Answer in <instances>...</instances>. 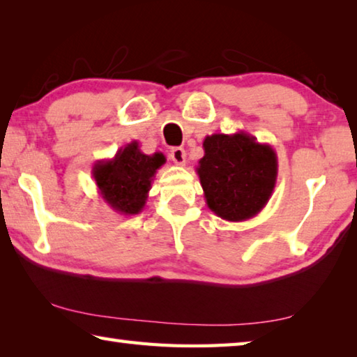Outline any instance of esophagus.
I'll use <instances>...</instances> for the list:
<instances>
[{
	"label": "esophagus",
	"mask_w": 357,
	"mask_h": 357,
	"mask_svg": "<svg viewBox=\"0 0 357 357\" xmlns=\"http://www.w3.org/2000/svg\"><path fill=\"white\" fill-rule=\"evenodd\" d=\"M170 159L176 165H184L185 164V151L183 148H173L170 153Z\"/></svg>",
	"instance_id": "1"
}]
</instances>
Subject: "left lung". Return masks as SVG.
I'll return each instance as SVG.
<instances>
[{
	"label": "left lung",
	"mask_w": 357,
	"mask_h": 357,
	"mask_svg": "<svg viewBox=\"0 0 357 357\" xmlns=\"http://www.w3.org/2000/svg\"><path fill=\"white\" fill-rule=\"evenodd\" d=\"M197 174L208 208L228 222L255 217L268 204L277 181V154L268 143L236 132L206 135Z\"/></svg>",
	"instance_id": "1"
}]
</instances>
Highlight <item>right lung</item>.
I'll list each match as a JSON object with an SVG mask.
<instances>
[{
  "label": "right lung",
  "instance_id": "1",
  "mask_svg": "<svg viewBox=\"0 0 357 357\" xmlns=\"http://www.w3.org/2000/svg\"><path fill=\"white\" fill-rule=\"evenodd\" d=\"M165 160L162 153L143 154L138 142L118 149L113 159L98 160L93 167V178L102 200L118 214L142 213L154 174Z\"/></svg>",
  "mask_w": 357,
  "mask_h": 357
}]
</instances>
